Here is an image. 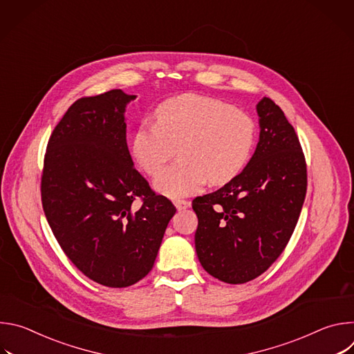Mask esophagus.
Listing matches in <instances>:
<instances>
[{"label":"esophagus","instance_id":"esophagus-1","mask_svg":"<svg viewBox=\"0 0 354 354\" xmlns=\"http://www.w3.org/2000/svg\"><path fill=\"white\" fill-rule=\"evenodd\" d=\"M174 205H175V207L178 210H185V209H187L190 206V201L189 200H183V198H176V200H174Z\"/></svg>","mask_w":354,"mask_h":354}]
</instances>
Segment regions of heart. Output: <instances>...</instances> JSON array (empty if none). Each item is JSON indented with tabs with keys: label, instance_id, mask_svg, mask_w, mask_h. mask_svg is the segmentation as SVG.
<instances>
[{
	"label": "heart",
	"instance_id": "b5f03b06",
	"mask_svg": "<svg viewBox=\"0 0 354 354\" xmlns=\"http://www.w3.org/2000/svg\"><path fill=\"white\" fill-rule=\"evenodd\" d=\"M157 122H142L131 137V154L154 180L158 192L169 197L196 193L209 180L223 185L235 178L249 161L257 126L248 113L223 100L186 93L167 99L156 109Z\"/></svg>",
	"mask_w": 354,
	"mask_h": 354
}]
</instances>
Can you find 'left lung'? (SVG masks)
I'll return each mask as SVG.
<instances>
[{
	"label": "left lung",
	"mask_w": 354,
	"mask_h": 354,
	"mask_svg": "<svg viewBox=\"0 0 354 354\" xmlns=\"http://www.w3.org/2000/svg\"><path fill=\"white\" fill-rule=\"evenodd\" d=\"M257 111L259 142L245 169L192 201L197 258L209 274L230 284L257 279L281 255L307 193V164L294 127L270 97Z\"/></svg>",
	"instance_id": "1"
}]
</instances>
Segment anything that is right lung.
Segmentation results:
<instances>
[{
  "label": "right lung",
  "instance_id": "obj_1",
  "mask_svg": "<svg viewBox=\"0 0 354 354\" xmlns=\"http://www.w3.org/2000/svg\"><path fill=\"white\" fill-rule=\"evenodd\" d=\"M134 95L84 96L48 138L41 206L67 258L88 279L122 288L153 269L175 206L133 167L124 111Z\"/></svg>",
  "mask_w": 354,
  "mask_h": 354
}]
</instances>
